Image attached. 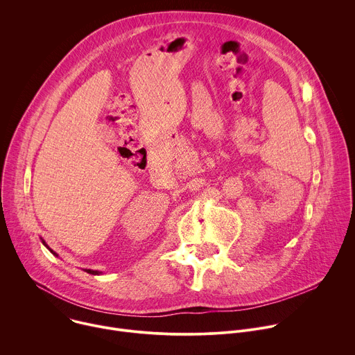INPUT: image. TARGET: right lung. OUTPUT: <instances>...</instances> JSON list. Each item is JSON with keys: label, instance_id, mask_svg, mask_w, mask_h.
Wrapping results in <instances>:
<instances>
[{"label": "right lung", "instance_id": "add662e5", "mask_svg": "<svg viewBox=\"0 0 355 355\" xmlns=\"http://www.w3.org/2000/svg\"><path fill=\"white\" fill-rule=\"evenodd\" d=\"M42 243H43V245H44V246H46V248H47V249H49V250H50V252H51V253H53L55 257H58V254H57V253H55L53 249H50V248L46 245V242H44L43 239H42ZM84 271L89 272V274H94V275H99V274H102V271H98V270H91V268H85Z\"/></svg>", "mask_w": 355, "mask_h": 355}]
</instances>
